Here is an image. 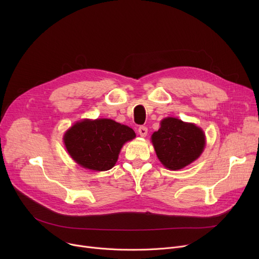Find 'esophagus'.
Instances as JSON below:
<instances>
[{
  "instance_id": "esophagus-1",
  "label": "esophagus",
  "mask_w": 259,
  "mask_h": 259,
  "mask_svg": "<svg viewBox=\"0 0 259 259\" xmlns=\"http://www.w3.org/2000/svg\"><path fill=\"white\" fill-rule=\"evenodd\" d=\"M139 134L141 135V137H143V138H145L146 135H147V133H148V129H147V127H145V126H141V127H139Z\"/></svg>"
}]
</instances>
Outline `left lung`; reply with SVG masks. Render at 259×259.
<instances>
[{
	"label": "left lung",
	"mask_w": 259,
	"mask_h": 259,
	"mask_svg": "<svg viewBox=\"0 0 259 259\" xmlns=\"http://www.w3.org/2000/svg\"><path fill=\"white\" fill-rule=\"evenodd\" d=\"M151 139L158 159L169 170H180L191 164L206 144L200 128L174 117L162 119Z\"/></svg>",
	"instance_id": "obj_1"
}]
</instances>
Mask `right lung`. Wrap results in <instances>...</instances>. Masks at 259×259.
I'll use <instances>...</instances> for the list:
<instances>
[{"label": "right lung", "mask_w": 259, "mask_h": 259, "mask_svg": "<svg viewBox=\"0 0 259 259\" xmlns=\"http://www.w3.org/2000/svg\"><path fill=\"white\" fill-rule=\"evenodd\" d=\"M134 138L135 133L130 127L112 119H85L65 133L64 143L78 165L106 171L115 165L122 145Z\"/></svg>", "instance_id": "1"}]
</instances>
